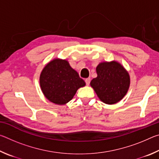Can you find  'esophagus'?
Wrapping results in <instances>:
<instances>
[{
  "mask_svg": "<svg viewBox=\"0 0 159 159\" xmlns=\"http://www.w3.org/2000/svg\"><path fill=\"white\" fill-rule=\"evenodd\" d=\"M85 81L86 85H88L90 84V78H88V79H85Z\"/></svg>",
  "mask_w": 159,
  "mask_h": 159,
  "instance_id": "obj_1",
  "label": "esophagus"
}]
</instances>
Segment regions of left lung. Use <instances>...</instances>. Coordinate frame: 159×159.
I'll use <instances>...</instances> for the list:
<instances>
[{"instance_id": "left-lung-1", "label": "left lung", "mask_w": 159, "mask_h": 159, "mask_svg": "<svg viewBox=\"0 0 159 159\" xmlns=\"http://www.w3.org/2000/svg\"><path fill=\"white\" fill-rule=\"evenodd\" d=\"M98 76L90 82L102 102L107 104L117 103L124 98L130 87V76L116 61L99 63L96 68Z\"/></svg>"}]
</instances>
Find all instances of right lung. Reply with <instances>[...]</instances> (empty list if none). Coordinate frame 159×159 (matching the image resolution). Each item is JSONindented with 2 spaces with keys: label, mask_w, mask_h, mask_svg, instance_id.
I'll list each match as a JSON object with an SVG mask.
<instances>
[{
  "label": "right lung",
  "mask_w": 159,
  "mask_h": 159,
  "mask_svg": "<svg viewBox=\"0 0 159 159\" xmlns=\"http://www.w3.org/2000/svg\"><path fill=\"white\" fill-rule=\"evenodd\" d=\"M40 85L48 100L62 105L72 99L78 89L85 86V83L68 61L57 58L50 61L42 70Z\"/></svg>",
  "instance_id": "right-lung-1"
}]
</instances>
